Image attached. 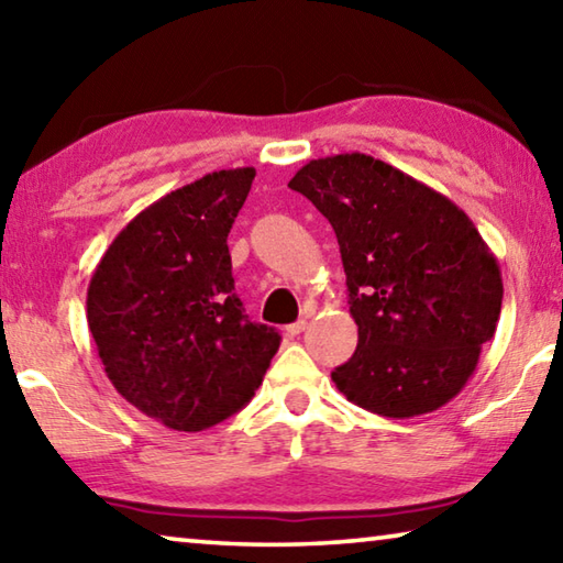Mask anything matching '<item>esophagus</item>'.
<instances>
[{
    "mask_svg": "<svg viewBox=\"0 0 563 563\" xmlns=\"http://www.w3.org/2000/svg\"><path fill=\"white\" fill-rule=\"evenodd\" d=\"M305 328H308V320H298V322H292V325H288V328H285V332H288V335L290 338H295V335H300V332L305 330Z\"/></svg>",
    "mask_w": 563,
    "mask_h": 563,
    "instance_id": "esophagus-1",
    "label": "esophagus"
}]
</instances>
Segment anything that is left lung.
<instances>
[{
  "instance_id": "1",
  "label": "left lung",
  "mask_w": 563,
  "mask_h": 563,
  "mask_svg": "<svg viewBox=\"0 0 563 563\" xmlns=\"http://www.w3.org/2000/svg\"><path fill=\"white\" fill-rule=\"evenodd\" d=\"M328 218L347 275L357 350L332 383L407 419L462 393L501 312L499 263L460 206L365 154L305 164L288 184Z\"/></svg>"
}]
</instances>
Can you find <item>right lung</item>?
<instances>
[{
    "mask_svg": "<svg viewBox=\"0 0 563 563\" xmlns=\"http://www.w3.org/2000/svg\"><path fill=\"white\" fill-rule=\"evenodd\" d=\"M255 168L213 170L141 211L91 275L87 320L119 395L178 432L251 402L280 335L235 295L228 233Z\"/></svg>",
    "mask_w": 563,
    "mask_h": 563,
    "instance_id": "right-lung-1",
    "label": "right lung"
}]
</instances>
